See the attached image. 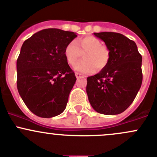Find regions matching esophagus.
I'll return each instance as SVG.
<instances>
[{
	"mask_svg": "<svg viewBox=\"0 0 157 157\" xmlns=\"http://www.w3.org/2000/svg\"><path fill=\"white\" fill-rule=\"evenodd\" d=\"M75 76H76V77H77V79L82 78V77H84V76H83L81 74H80V73H77V72L75 73Z\"/></svg>",
	"mask_w": 157,
	"mask_h": 157,
	"instance_id": "1",
	"label": "esophagus"
}]
</instances>
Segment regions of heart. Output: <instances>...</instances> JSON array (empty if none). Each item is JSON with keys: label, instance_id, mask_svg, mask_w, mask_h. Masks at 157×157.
Masks as SVG:
<instances>
[{"label": "heart", "instance_id": "1", "mask_svg": "<svg viewBox=\"0 0 157 157\" xmlns=\"http://www.w3.org/2000/svg\"><path fill=\"white\" fill-rule=\"evenodd\" d=\"M83 54V60L74 66L75 71L83 74H93L103 69L109 61V51L103 46L97 38L87 36L67 44L64 49V57L70 65L74 66Z\"/></svg>", "mask_w": 157, "mask_h": 157}]
</instances>
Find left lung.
Instances as JSON below:
<instances>
[{
  "label": "left lung",
  "mask_w": 157,
  "mask_h": 157,
  "mask_svg": "<svg viewBox=\"0 0 157 157\" xmlns=\"http://www.w3.org/2000/svg\"><path fill=\"white\" fill-rule=\"evenodd\" d=\"M94 35L106 45L109 61L100 72L87 77L89 101L99 113L118 115L131 105L141 86L142 56L135 42L124 35L113 32Z\"/></svg>",
  "instance_id": "1"
}]
</instances>
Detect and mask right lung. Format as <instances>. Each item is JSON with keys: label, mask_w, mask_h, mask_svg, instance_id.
Segmentation results:
<instances>
[{"label": "right lung", "mask_w": 157, "mask_h": 157, "mask_svg": "<svg viewBox=\"0 0 157 157\" xmlns=\"http://www.w3.org/2000/svg\"><path fill=\"white\" fill-rule=\"evenodd\" d=\"M76 33L42 29L26 39L17 61V90L28 109L42 118L60 115L67 105L76 78L64 49Z\"/></svg>", "instance_id": "1"}]
</instances>
